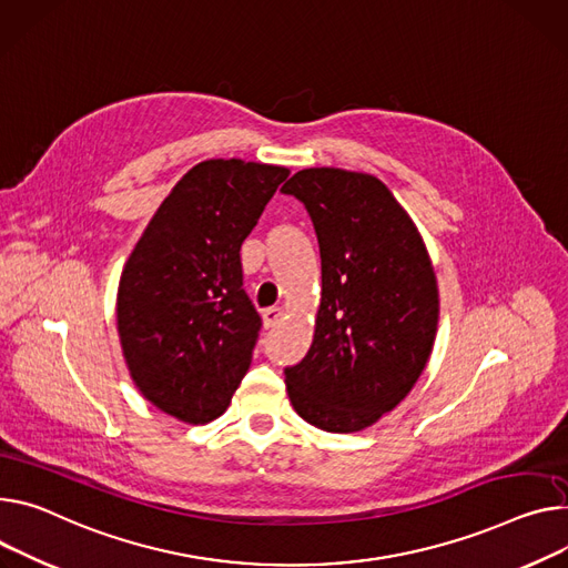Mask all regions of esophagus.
Instances as JSON below:
<instances>
[{
    "instance_id": "1",
    "label": "esophagus",
    "mask_w": 568,
    "mask_h": 568,
    "mask_svg": "<svg viewBox=\"0 0 568 568\" xmlns=\"http://www.w3.org/2000/svg\"><path fill=\"white\" fill-rule=\"evenodd\" d=\"M282 316H284V312L280 307H268V310H264V325L275 327L282 321Z\"/></svg>"
}]
</instances>
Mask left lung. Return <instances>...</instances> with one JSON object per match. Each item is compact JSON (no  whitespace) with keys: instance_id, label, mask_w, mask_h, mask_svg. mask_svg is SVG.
<instances>
[{"instance_id":"1","label":"left lung","mask_w":568,"mask_h":568,"mask_svg":"<svg viewBox=\"0 0 568 568\" xmlns=\"http://www.w3.org/2000/svg\"><path fill=\"white\" fill-rule=\"evenodd\" d=\"M282 193L307 209L323 271L314 343L284 368L288 398L321 429L357 432L400 405L429 359L439 321L432 261L373 174L307 168Z\"/></svg>"}]
</instances>
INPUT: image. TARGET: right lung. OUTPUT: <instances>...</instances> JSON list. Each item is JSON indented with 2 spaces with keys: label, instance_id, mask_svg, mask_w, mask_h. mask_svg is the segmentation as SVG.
I'll use <instances>...</instances> for the list:
<instances>
[{
  "label": "right lung",
  "instance_id": "add662e5",
  "mask_svg": "<svg viewBox=\"0 0 568 568\" xmlns=\"http://www.w3.org/2000/svg\"><path fill=\"white\" fill-rule=\"evenodd\" d=\"M288 170L241 159L191 168L161 202L118 286V334L141 394L209 423L245 377L261 316L243 288L241 245Z\"/></svg>",
  "mask_w": 568,
  "mask_h": 568
}]
</instances>
